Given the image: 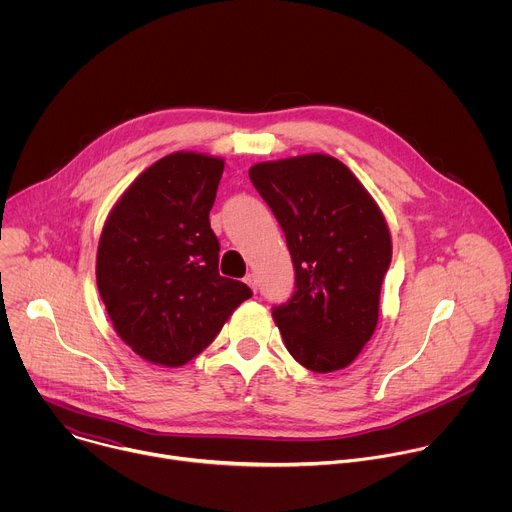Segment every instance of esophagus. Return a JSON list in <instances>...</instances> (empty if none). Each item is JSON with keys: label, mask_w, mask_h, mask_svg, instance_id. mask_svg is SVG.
<instances>
[{"label": "esophagus", "mask_w": 512, "mask_h": 512, "mask_svg": "<svg viewBox=\"0 0 512 512\" xmlns=\"http://www.w3.org/2000/svg\"><path fill=\"white\" fill-rule=\"evenodd\" d=\"M245 283H247L253 291H257V275H255V273H247V275H245Z\"/></svg>", "instance_id": "esophagus-1"}]
</instances>
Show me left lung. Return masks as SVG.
I'll list each match as a JSON object with an SVG mask.
<instances>
[{
  "label": "left lung",
  "mask_w": 512,
  "mask_h": 512,
  "mask_svg": "<svg viewBox=\"0 0 512 512\" xmlns=\"http://www.w3.org/2000/svg\"><path fill=\"white\" fill-rule=\"evenodd\" d=\"M249 178L285 233L296 291L273 308L285 348L302 367H348L377 328L391 235L385 216L336 158L261 162Z\"/></svg>",
  "instance_id": "1"
}]
</instances>
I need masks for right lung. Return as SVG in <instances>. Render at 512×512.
Returning a JSON list of instances; mask_svg holds the SVG:
<instances>
[{
    "instance_id": "1",
    "label": "right lung",
    "mask_w": 512,
    "mask_h": 512,
    "mask_svg": "<svg viewBox=\"0 0 512 512\" xmlns=\"http://www.w3.org/2000/svg\"><path fill=\"white\" fill-rule=\"evenodd\" d=\"M225 162L176 152L135 178L113 206L97 251V287L119 338L141 358L182 367L253 296L218 273L210 229Z\"/></svg>"
}]
</instances>
